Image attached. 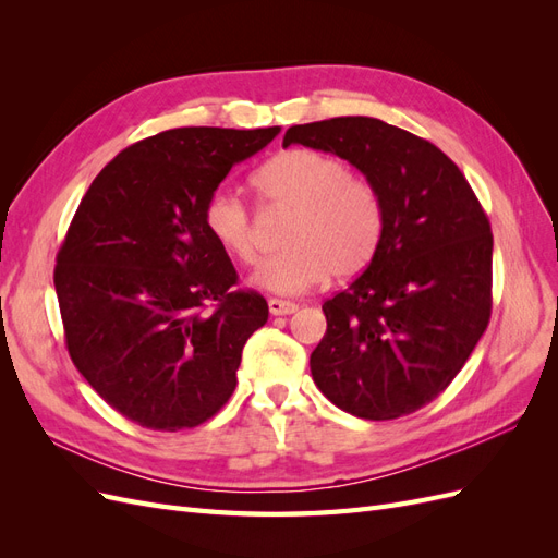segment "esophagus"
I'll list each match as a JSON object with an SVG mask.
<instances>
[{
  "label": "esophagus",
  "mask_w": 558,
  "mask_h": 558,
  "mask_svg": "<svg viewBox=\"0 0 558 558\" xmlns=\"http://www.w3.org/2000/svg\"><path fill=\"white\" fill-rule=\"evenodd\" d=\"M267 307H269V314L275 316H289L293 312H298V305L291 300H279V298H269L267 300Z\"/></svg>",
  "instance_id": "esophagus-1"
}]
</instances>
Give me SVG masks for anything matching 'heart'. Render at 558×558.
Instances as JSON below:
<instances>
[{
  "label": "heart",
  "instance_id": "b5f03b06",
  "mask_svg": "<svg viewBox=\"0 0 558 558\" xmlns=\"http://www.w3.org/2000/svg\"><path fill=\"white\" fill-rule=\"evenodd\" d=\"M267 209L291 211L283 232L286 251L267 258L251 283L277 295H300L337 279L356 277L373 263L384 234V205L367 179L312 148L281 150L251 177ZM202 221L214 244L242 265L260 253L258 223L244 199L228 191L209 195Z\"/></svg>",
  "mask_w": 558,
  "mask_h": 558
}]
</instances>
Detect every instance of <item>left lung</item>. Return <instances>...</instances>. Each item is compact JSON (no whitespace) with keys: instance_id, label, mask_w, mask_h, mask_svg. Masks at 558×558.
<instances>
[{"instance_id":"obj_1","label":"left lung","mask_w":558,"mask_h":558,"mask_svg":"<svg viewBox=\"0 0 558 558\" xmlns=\"http://www.w3.org/2000/svg\"><path fill=\"white\" fill-rule=\"evenodd\" d=\"M302 144L351 162L375 185L384 234L373 263L324 302L314 384L369 421L412 414L461 373L492 316L488 218L463 172L435 144L379 118L293 125Z\"/></svg>"}]
</instances>
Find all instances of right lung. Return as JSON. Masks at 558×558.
I'll use <instances>...</instances> for the list:
<instances>
[{
	"instance_id": "right-lung-1",
	"label": "right lung",
	"mask_w": 558,
	"mask_h": 558,
	"mask_svg": "<svg viewBox=\"0 0 558 558\" xmlns=\"http://www.w3.org/2000/svg\"><path fill=\"white\" fill-rule=\"evenodd\" d=\"M279 128H177L121 150L95 177L58 251L56 293L78 373L150 430L205 424L238 386L256 291L214 244L202 211L232 165Z\"/></svg>"
}]
</instances>
